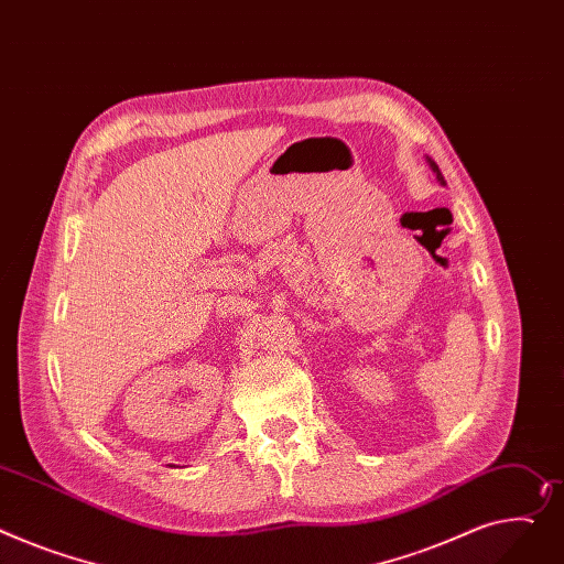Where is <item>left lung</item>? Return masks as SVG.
<instances>
[{
  "mask_svg": "<svg viewBox=\"0 0 564 564\" xmlns=\"http://www.w3.org/2000/svg\"><path fill=\"white\" fill-rule=\"evenodd\" d=\"M426 161H429V165H431V170H433V172H435V176H437V181H440V183H442V185H444V183H446V181H444V176H442V172H440V167H437V165H435V161H431V159H426Z\"/></svg>",
  "mask_w": 564,
  "mask_h": 564,
  "instance_id": "left-lung-1",
  "label": "left lung"
}]
</instances>
